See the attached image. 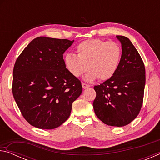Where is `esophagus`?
<instances>
[{"label": "esophagus", "instance_id": "obj_1", "mask_svg": "<svg viewBox=\"0 0 160 160\" xmlns=\"http://www.w3.org/2000/svg\"><path fill=\"white\" fill-rule=\"evenodd\" d=\"M82 88L84 89H86V88H89V87H90V85H88V84H86L85 82H82Z\"/></svg>", "mask_w": 160, "mask_h": 160}]
</instances>
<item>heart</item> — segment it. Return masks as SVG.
Here are the masks:
<instances>
[{
  "mask_svg": "<svg viewBox=\"0 0 160 160\" xmlns=\"http://www.w3.org/2000/svg\"><path fill=\"white\" fill-rule=\"evenodd\" d=\"M77 56L68 53L65 57L67 69L78 78L88 68L85 80H106L115 74L120 63L122 49L117 42L100 39H88L76 47Z\"/></svg>",
  "mask_w": 160,
  "mask_h": 160,
  "instance_id": "1",
  "label": "heart"
}]
</instances>
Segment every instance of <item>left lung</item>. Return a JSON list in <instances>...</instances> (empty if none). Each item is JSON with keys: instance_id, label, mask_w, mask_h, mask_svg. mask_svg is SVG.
Segmentation results:
<instances>
[{"instance_id": "1", "label": "left lung", "mask_w": 160, "mask_h": 160, "mask_svg": "<svg viewBox=\"0 0 160 160\" xmlns=\"http://www.w3.org/2000/svg\"><path fill=\"white\" fill-rule=\"evenodd\" d=\"M122 54L115 74L94 87L96 97L93 107L96 116L109 126L129 124L141 109L145 85V65L128 38L116 36Z\"/></svg>"}]
</instances>
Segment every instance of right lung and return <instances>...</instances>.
<instances>
[{
	"label": "right lung",
	"instance_id": "obj_1",
	"mask_svg": "<svg viewBox=\"0 0 160 160\" xmlns=\"http://www.w3.org/2000/svg\"><path fill=\"white\" fill-rule=\"evenodd\" d=\"M74 40L39 37L15 61L12 91L25 120L36 128L53 129L70 116L82 91L80 80L66 68L63 53Z\"/></svg>",
	"mask_w": 160,
	"mask_h": 160
}]
</instances>
